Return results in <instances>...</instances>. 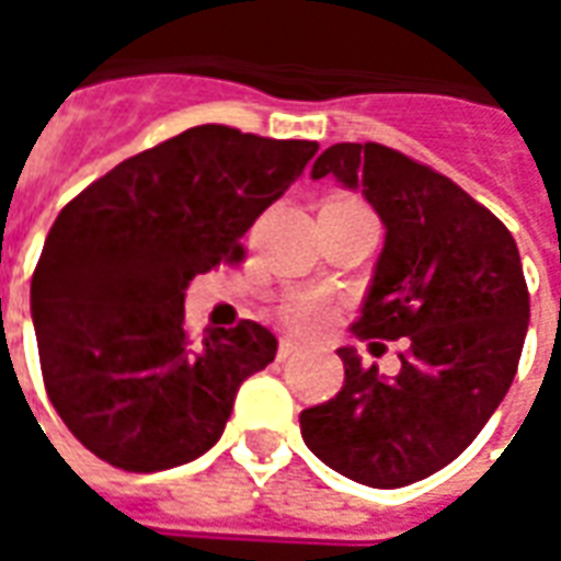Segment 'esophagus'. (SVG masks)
I'll return each instance as SVG.
<instances>
[{
    "label": "esophagus",
    "mask_w": 561,
    "mask_h": 561,
    "mask_svg": "<svg viewBox=\"0 0 561 561\" xmlns=\"http://www.w3.org/2000/svg\"><path fill=\"white\" fill-rule=\"evenodd\" d=\"M300 352V342L297 340H291V336H282L279 340V360H288V357H291V354H297Z\"/></svg>",
    "instance_id": "esophagus-1"
}]
</instances>
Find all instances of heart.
Segmentation results:
<instances>
[{"label": "heart", "instance_id": "obj_1", "mask_svg": "<svg viewBox=\"0 0 561 561\" xmlns=\"http://www.w3.org/2000/svg\"><path fill=\"white\" fill-rule=\"evenodd\" d=\"M282 318L297 330H312L328 318V304L316 294H294L282 304Z\"/></svg>", "mask_w": 561, "mask_h": 561}]
</instances>
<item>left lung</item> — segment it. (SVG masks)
<instances>
[{"label":"left lung","instance_id":"obj_1","mask_svg":"<svg viewBox=\"0 0 561 561\" xmlns=\"http://www.w3.org/2000/svg\"><path fill=\"white\" fill-rule=\"evenodd\" d=\"M336 176L385 221V249L354 333L405 340L397 376L340 348L345 385L300 412L306 447L330 469L393 490L466 450L505 400L529 328L514 237L445 173L381 144H333L312 180ZM381 345V342H373Z\"/></svg>","mask_w":561,"mask_h":561}]
</instances>
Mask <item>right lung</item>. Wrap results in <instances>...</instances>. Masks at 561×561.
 <instances>
[{
  "label": "right lung",
  "instance_id": "add662e5",
  "mask_svg": "<svg viewBox=\"0 0 561 561\" xmlns=\"http://www.w3.org/2000/svg\"><path fill=\"white\" fill-rule=\"evenodd\" d=\"M318 152L195 126L119 161L56 216L32 273L47 397L80 445L126 471L207 454L245 378L276 357L255 321L185 330L197 273L243 257V237Z\"/></svg>",
  "mask_w": 561,
  "mask_h": 561
}]
</instances>
